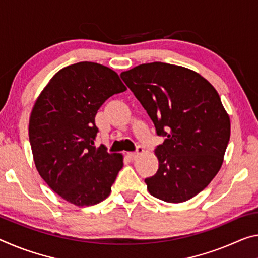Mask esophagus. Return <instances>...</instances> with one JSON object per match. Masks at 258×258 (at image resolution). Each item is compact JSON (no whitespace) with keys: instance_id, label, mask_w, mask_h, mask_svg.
Listing matches in <instances>:
<instances>
[{"instance_id":"1","label":"esophagus","mask_w":258,"mask_h":258,"mask_svg":"<svg viewBox=\"0 0 258 258\" xmlns=\"http://www.w3.org/2000/svg\"><path fill=\"white\" fill-rule=\"evenodd\" d=\"M142 153H144V148H142L141 146H138V147H137V150L133 151V153H128L127 156H128V158H131V159H136V158L139 156V155H141Z\"/></svg>"}]
</instances>
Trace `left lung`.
I'll use <instances>...</instances> for the list:
<instances>
[{"instance_id":"left-lung-1","label":"left lung","mask_w":258,"mask_h":258,"mask_svg":"<svg viewBox=\"0 0 258 258\" xmlns=\"http://www.w3.org/2000/svg\"><path fill=\"white\" fill-rule=\"evenodd\" d=\"M165 140L155 149L158 170L146 178L149 193L180 203L202 191L218 173L230 141V117L218 93L199 73L162 62L121 72Z\"/></svg>"}]
</instances>
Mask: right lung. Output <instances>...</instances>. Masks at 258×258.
<instances>
[{
    "mask_svg": "<svg viewBox=\"0 0 258 258\" xmlns=\"http://www.w3.org/2000/svg\"><path fill=\"white\" fill-rule=\"evenodd\" d=\"M125 91L111 69L80 62L57 72L35 101L28 137L36 170L68 202L94 206L111 191L122 155L96 148L95 116L110 96Z\"/></svg>",
    "mask_w": 258,
    "mask_h": 258,
    "instance_id": "add662e5",
    "label": "right lung"
}]
</instances>
